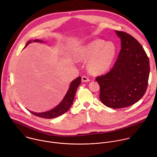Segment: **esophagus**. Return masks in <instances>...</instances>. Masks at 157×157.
<instances>
[{
    "label": "esophagus",
    "instance_id": "obj_1",
    "mask_svg": "<svg viewBox=\"0 0 157 157\" xmlns=\"http://www.w3.org/2000/svg\"><path fill=\"white\" fill-rule=\"evenodd\" d=\"M82 81L83 82H89V81H90V79H89L88 77H86V76H83V77H82Z\"/></svg>",
    "mask_w": 157,
    "mask_h": 157
}]
</instances>
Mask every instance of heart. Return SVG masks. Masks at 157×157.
Segmentation results:
<instances>
[{
	"label": "heart",
	"mask_w": 157,
	"mask_h": 157,
	"mask_svg": "<svg viewBox=\"0 0 157 157\" xmlns=\"http://www.w3.org/2000/svg\"><path fill=\"white\" fill-rule=\"evenodd\" d=\"M117 51L116 44L112 41L97 39L81 47L77 57L88 60V68L93 74H102L111 67Z\"/></svg>",
	"instance_id": "heart-1"
}]
</instances>
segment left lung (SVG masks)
<instances>
[{
    "mask_svg": "<svg viewBox=\"0 0 157 157\" xmlns=\"http://www.w3.org/2000/svg\"><path fill=\"white\" fill-rule=\"evenodd\" d=\"M121 49L110 71L97 77L100 98L106 106L118 109L130 106L142 98L150 74L148 57L139 41L124 31H116Z\"/></svg>",
    "mask_w": 157,
    "mask_h": 157,
    "instance_id": "8db88e82",
    "label": "left lung"
}]
</instances>
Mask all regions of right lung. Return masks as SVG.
I'll use <instances>...</instances> for the list:
<instances>
[{
  "label": "right lung",
  "mask_w": 157,
  "mask_h": 157,
  "mask_svg": "<svg viewBox=\"0 0 157 157\" xmlns=\"http://www.w3.org/2000/svg\"><path fill=\"white\" fill-rule=\"evenodd\" d=\"M33 41L34 42H41V43L43 42V41L39 40H35ZM31 42V41H29L26 43L25 47H26ZM81 79H82L81 77H78V78H77L76 79H75L74 80H73L71 82L70 87L66 93V96L64 97V99L62 100V101L60 103V104L59 105H57L54 109H52L49 111L39 113L32 112V111H29V110L28 111L31 113H32L33 114H34L36 116L45 118V119L54 118V117H58L62 114L66 113L69 109V108H71V106H72V105L73 103L77 89L78 86L80 85V84L81 83Z\"/></svg>",
  "instance_id": "add662e5"
}]
</instances>
